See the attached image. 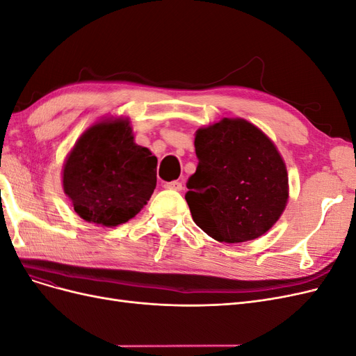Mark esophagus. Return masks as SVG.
<instances>
[{
  "label": "esophagus",
  "mask_w": 356,
  "mask_h": 356,
  "mask_svg": "<svg viewBox=\"0 0 356 356\" xmlns=\"http://www.w3.org/2000/svg\"><path fill=\"white\" fill-rule=\"evenodd\" d=\"M165 188L175 190V191H181V190H182V184H181L179 181H170V182H166V184H165Z\"/></svg>",
  "instance_id": "1"
}]
</instances>
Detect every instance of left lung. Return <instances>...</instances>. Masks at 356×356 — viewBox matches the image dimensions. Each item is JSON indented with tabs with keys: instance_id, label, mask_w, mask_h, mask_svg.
Instances as JSON below:
<instances>
[{
	"instance_id": "1",
	"label": "left lung",
	"mask_w": 356,
	"mask_h": 356,
	"mask_svg": "<svg viewBox=\"0 0 356 356\" xmlns=\"http://www.w3.org/2000/svg\"><path fill=\"white\" fill-rule=\"evenodd\" d=\"M197 168L187 181L193 221L225 243L254 241L285 211L289 190L285 161L261 129L245 118L199 127Z\"/></svg>"
}]
</instances>
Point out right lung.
<instances>
[{
	"mask_svg": "<svg viewBox=\"0 0 356 356\" xmlns=\"http://www.w3.org/2000/svg\"><path fill=\"white\" fill-rule=\"evenodd\" d=\"M157 157L135 144L126 117L86 129L62 168L63 193L84 221L115 227L144 208L156 188Z\"/></svg>",
	"mask_w": 356,
	"mask_h": 356,
	"instance_id": "add662e5",
	"label": "right lung"
}]
</instances>
